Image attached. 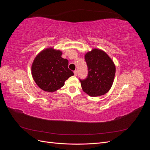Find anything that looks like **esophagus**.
Masks as SVG:
<instances>
[{
	"label": "esophagus",
	"mask_w": 150,
	"mask_h": 150,
	"mask_svg": "<svg viewBox=\"0 0 150 150\" xmlns=\"http://www.w3.org/2000/svg\"><path fill=\"white\" fill-rule=\"evenodd\" d=\"M74 76H76L77 75H78V72H77V71H76V70H75V71H74Z\"/></svg>",
	"instance_id": "obj_1"
}]
</instances>
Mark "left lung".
I'll return each instance as SVG.
<instances>
[{
    "label": "left lung",
    "mask_w": 150,
    "mask_h": 150,
    "mask_svg": "<svg viewBox=\"0 0 150 150\" xmlns=\"http://www.w3.org/2000/svg\"><path fill=\"white\" fill-rule=\"evenodd\" d=\"M88 68L87 78L81 80L83 91L96 97L107 93L111 89L116 73L114 62L104 51L94 48L84 56Z\"/></svg>",
    "instance_id": "1"
}]
</instances>
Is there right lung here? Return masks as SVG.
Returning <instances> with one entry per match:
<instances>
[{"mask_svg":"<svg viewBox=\"0 0 150 150\" xmlns=\"http://www.w3.org/2000/svg\"><path fill=\"white\" fill-rule=\"evenodd\" d=\"M62 51L53 47L40 51L32 64L31 73L39 87L44 91L54 92L64 85L65 81L73 76L68 68V61L61 57Z\"/></svg>","mask_w":150,"mask_h":150,"instance_id":"obj_1","label":"right lung"}]
</instances>
